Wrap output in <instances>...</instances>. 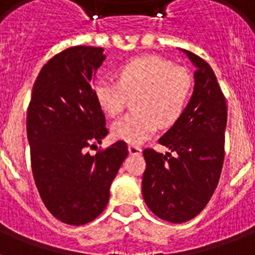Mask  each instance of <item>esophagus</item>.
Returning <instances> with one entry per match:
<instances>
[{"instance_id": "esophagus-1", "label": "esophagus", "mask_w": 255, "mask_h": 255, "mask_svg": "<svg viewBox=\"0 0 255 255\" xmlns=\"http://www.w3.org/2000/svg\"><path fill=\"white\" fill-rule=\"evenodd\" d=\"M128 152H129V155H139V153H141V148L135 145V144H129Z\"/></svg>"}]
</instances>
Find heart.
Instances as JSON below:
<instances>
[{
	"mask_svg": "<svg viewBox=\"0 0 255 255\" xmlns=\"http://www.w3.org/2000/svg\"><path fill=\"white\" fill-rule=\"evenodd\" d=\"M118 81L96 79L92 94L107 115L123 111L127 96H135L136 111L112 124V136L140 144L153 135L159 126L169 128L184 115L193 92V78L184 67L157 57H140L118 70Z\"/></svg>",
	"mask_w": 255,
	"mask_h": 255,
	"instance_id": "1",
	"label": "heart"
}]
</instances>
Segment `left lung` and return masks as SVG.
<instances>
[{"instance_id":"obj_1","label":"left lung","mask_w":255,"mask_h":255,"mask_svg":"<svg viewBox=\"0 0 255 255\" xmlns=\"http://www.w3.org/2000/svg\"><path fill=\"white\" fill-rule=\"evenodd\" d=\"M196 67L194 90L184 115L159 139L165 155L144 149L143 197L153 213L173 224L189 221L217 188L225 156L228 107L213 70L182 50Z\"/></svg>"}]
</instances>
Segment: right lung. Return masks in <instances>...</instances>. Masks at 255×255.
Here are the masks:
<instances>
[{
  "mask_svg": "<svg viewBox=\"0 0 255 255\" xmlns=\"http://www.w3.org/2000/svg\"><path fill=\"white\" fill-rule=\"evenodd\" d=\"M102 47L74 46L53 57L33 86L27 140L34 181L47 210L69 225L95 220L128 155L119 140L90 155L108 133L91 82L106 55Z\"/></svg>",
  "mask_w": 255,
  "mask_h": 255,
  "instance_id": "obj_1",
  "label": "right lung"
}]
</instances>
